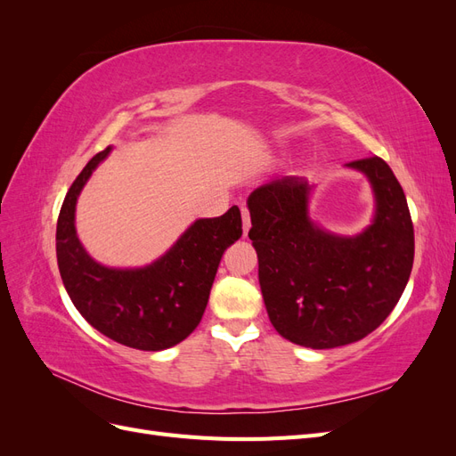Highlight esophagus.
I'll list each match as a JSON object with an SVG mask.
<instances>
[{"mask_svg": "<svg viewBox=\"0 0 456 456\" xmlns=\"http://www.w3.org/2000/svg\"><path fill=\"white\" fill-rule=\"evenodd\" d=\"M241 218H243V233H247L251 228V215L247 207H241Z\"/></svg>", "mask_w": 456, "mask_h": 456, "instance_id": "esophagus-1", "label": "esophagus"}]
</instances>
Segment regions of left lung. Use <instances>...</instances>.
Returning <instances> with one entry per match:
<instances>
[{"label": "left lung", "mask_w": 456, "mask_h": 456, "mask_svg": "<svg viewBox=\"0 0 456 456\" xmlns=\"http://www.w3.org/2000/svg\"><path fill=\"white\" fill-rule=\"evenodd\" d=\"M348 167L365 173L377 196L375 223L355 238L310 223L312 186L302 176L273 178L247 200L270 322L306 348H337L372 333L402 298L415 258L407 200L388 163L369 156Z\"/></svg>", "instance_id": "8db88e82"}]
</instances>
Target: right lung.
Instances as JSON below:
<instances>
[{"mask_svg": "<svg viewBox=\"0 0 456 456\" xmlns=\"http://www.w3.org/2000/svg\"><path fill=\"white\" fill-rule=\"evenodd\" d=\"M108 151L91 158L61 207V278L77 312L104 337L144 352L171 348L200 325L220 258L243 233L241 213L233 205L223 216L196 220L169 253L146 268L101 266L76 236L74 211L81 188Z\"/></svg>", "mask_w": 456, "mask_h": 456, "instance_id": "add662e5", "label": "right lung"}]
</instances>
